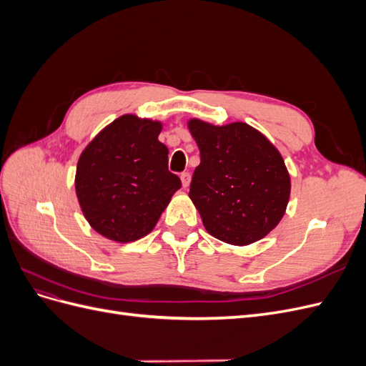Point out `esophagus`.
I'll list each match as a JSON object with an SVG mask.
<instances>
[{"instance_id":"obj_1","label":"esophagus","mask_w":366,"mask_h":366,"mask_svg":"<svg viewBox=\"0 0 366 366\" xmlns=\"http://www.w3.org/2000/svg\"><path fill=\"white\" fill-rule=\"evenodd\" d=\"M180 179H182L183 187L186 189V187L189 186V183H191V174H189V172H183V174L180 175Z\"/></svg>"}]
</instances>
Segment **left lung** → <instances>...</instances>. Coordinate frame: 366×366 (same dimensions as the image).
Instances as JSON below:
<instances>
[{
  "instance_id": "8db88e82",
  "label": "left lung",
  "mask_w": 366,
  "mask_h": 366,
  "mask_svg": "<svg viewBox=\"0 0 366 366\" xmlns=\"http://www.w3.org/2000/svg\"><path fill=\"white\" fill-rule=\"evenodd\" d=\"M200 149L189 197L210 235L235 246L258 241L284 217L290 175L272 143L242 122L214 127L192 119Z\"/></svg>"
}]
</instances>
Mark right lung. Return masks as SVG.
<instances>
[{
    "instance_id": "add662e5",
    "label": "right lung",
    "mask_w": 366,
    "mask_h": 366,
    "mask_svg": "<svg viewBox=\"0 0 366 366\" xmlns=\"http://www.w3.org/2000/svg\"><path fill=\"white\" fill-rule=\"evenodd\" d=\"M162 124L125 114L104 128L81 154L76 195L90 226L102 237L129 242L148 235L182 187L168 169Z\"/></svg>"
}]
</instances>
